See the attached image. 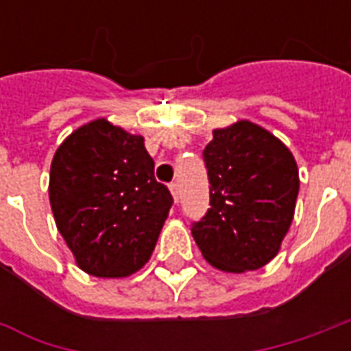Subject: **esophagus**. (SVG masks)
Masks as SVG:
<instances>
[{"label":"esophagus","mask_w":351,"mask_h":351,"mask_svg":"<svg viewBox=\"0 0 351 351\" xmlns=\"http://www.w3.org/2000/svg\"><path fill=\"white\" fill-rule=\"evenodd\" d=\"M169 190H171V195L175 199V203H178V199H180V190H178V184L173 182L169 186Z\"/></svg>","instance_id":"34e87169"}]
</instances>
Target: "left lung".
<instances>
[{
  "label": "left lung",
  "mask_w": 351,
  "mask_h": 351,
  "mask_svg": "<svg viewBox=\"0 0 351 351\" xmlns=\"http://www.w3.org/2000/svg\"><path fill=\"white\" fill-rule=\"evenodd\" d=\"M203 158L210 208L191 235L218 271H258L276 258L293 221L299 193L293 154L271 131L239 120L213 131Z\"/></svg>",
  "instance_id": "8db88e82"
}]
</instances>
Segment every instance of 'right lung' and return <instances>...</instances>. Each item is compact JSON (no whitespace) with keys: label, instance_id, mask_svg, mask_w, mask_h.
Masks as SVG:
<instances>
[{"label":"right lung","instance_id":"right-lung-1","mask_svg":"<svg viewBox=\"0 0 351 351\" xmlns=\"http://www.w3.org/2000/svg\"><path fill=\"white\" fill-rule=\"evenodd\" d=\"M49 199L77 265L97 278L141 271L173 205L167 188L154 178L145 137L107 118L80 125L58 146Z\"/></svg>","mask_w":351,"mask_h":351}]
</instances>
